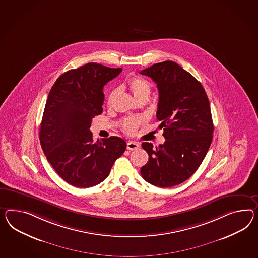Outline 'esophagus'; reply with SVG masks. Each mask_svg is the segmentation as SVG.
<instances>
[{
  "label": "esophagus",
  "mask_w": 258,
  "mask_h": 258,
  "mask_svg": "<svg viewBox=\"0 0 258 258\" xmlns=\"http://www.w3.org/2000/svg\"><path fill=\"white\" fill-rule=\"evenodd\" d=\"M139 143H137V142H134V141H129L128 143H127V150H130V151H133V150H137V149H139Z\"/></svg>",
  "instance_id": "34e87169"
}]
</instances>
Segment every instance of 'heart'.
I'll return each instance as SVG.
<instances>
[{
  "instance_id": "obj_1",
  "label": "heart",
  "mask_w": 258,
  "mask_h": 258,
  "mask_svg": "<svg viewBox=\"0 0 258 258\" xmlns=\"http://www.w3.org/2000/svg\"><path fill=\"white\" fill-rule=\"evenodd\" d=\"M128 86L130 88L133 94L135 95V97L139 100L142 97H149L151 91H152V84L146 80L145 79L139 78V77H133L128 80ZM117 94V91L114 90L112 91L107 99V105L111 106L113 99L115 97V95ZM142 118L140 117H131L128 118L124 120L122 129L123 131L128 134V135H134L137 132V129L139 127V124L142 122Z\"/></svg>"
}]
</instances>
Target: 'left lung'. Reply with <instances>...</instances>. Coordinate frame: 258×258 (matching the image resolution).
I'll return each mask as SVG.
<instances>
[{"label":"left lung","instance_id":"1","mask_svg":"<svg viewBox=\"0 0 258 258\" xmlns=\"http://www.w3.org/2000/svg\"><path fill=\"white\" fill-rule=\"evenodd\" d=\"M140 74L157 84L156 117L165 139L156 148L142 143L149 162L141 167V176L162 188L180 184L198 170L212 143L210 101L199 80L172 60L155 63Z\"/></svg>","mask_w":258,"mask_h":258}]
</instances>
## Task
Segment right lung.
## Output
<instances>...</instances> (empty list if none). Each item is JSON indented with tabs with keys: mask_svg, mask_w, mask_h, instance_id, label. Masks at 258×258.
Listing matches in <instances>:
<instances>
[{
	"mask_svg": "<svg viewBox=\"0 0 258 258\" xmlns=\"http://www.w3.org/2000/svg\"><path fill=\"white\" fill-rule=\"evenodd\" d=\"M121 68L89 62L59 76L46 100L40 125L43 152L60 178L79 188L99 184L125 152L119 137L93 142V119L103 112V88Z\"/></svg>",
	"mask_w": 258,
	"mask_h": 258,
	"instance_id": "1",
	"label": "right lung"
}]
</instances>
